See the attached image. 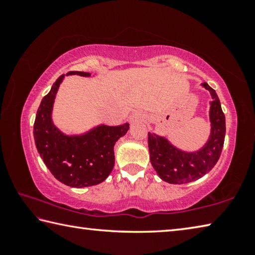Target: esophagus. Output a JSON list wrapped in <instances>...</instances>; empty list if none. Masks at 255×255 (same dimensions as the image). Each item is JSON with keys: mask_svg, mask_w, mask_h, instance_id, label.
I'll return each mask as SVG.
<instances>
[{"mask_svg": "<svg viewBox=\"0 0 255 255\" xmlns=\"http://www.w3.org/2000/svg\"><path fill=\"white\" fill-rule=\"evenodd\" d=\"M143 119H144V117H143V116H141V114L135 111V112H132V114L130 115V117H129V122L133 124V123L139 122V120H143Z\"/></svg>", "mask_w": 255, "mask_h": 255, "instance_id": "obj_1", "label": "esophagus"}]
</instances>
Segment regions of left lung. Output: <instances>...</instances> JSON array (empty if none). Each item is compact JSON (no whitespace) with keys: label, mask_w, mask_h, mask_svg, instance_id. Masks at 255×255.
Masks as SVG:
<instances>
[{"label":"left lung","mask_w":255,"mask_h":255,"mask_svg":"<svg viewBox=\"0 0 255 255\" xmlns=\"http://www.w3.org/2000/svg\"><path fill=\"white\" fill-rule=\"evenodd\" d=\"M213 101L209 102L210 135L206 144L198 150L188 152L178 148L167 138L148 132L150 163L157 175L171 184H183L200 179L213 169L221 156L225 140V115L214 89L204 82Z\"/></svg>","instance_id":"left-lung-1"}]
</instances>
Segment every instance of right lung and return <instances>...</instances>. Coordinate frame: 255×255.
<instances>
[{
    "instance_id": "right-lung-1",
    "label": "right lung",
    "mask_w": 255,
    "mask_h": 255,
    "mask_svg": "<svg viewBox=\"0 0 255 255\" xmlns=\"http://www.w3.org/2000/svg\"><path fill=\"white\" fill-rule=\"evenodd\" d=\"M89 77L90 73L70 72L66 76ZM59 76L38 108L33 125V137L38 153L56 179L72 188L99 184L111 173L115 165L114 146L126 135L129 124L119 126L98 125L88 131L67 135L55 126L53 108L59 85Z\"/></svg>"
}]
</instances>
